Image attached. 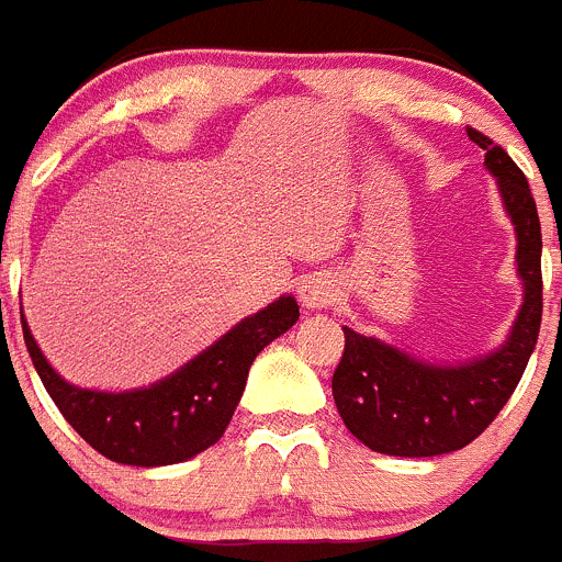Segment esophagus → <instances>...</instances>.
<instances>
[{
    "mask_svg": "<svg viewBox=\"0 0 562 562\" xmlns=\"http://www.w3.org/2000/svg\"><path fill=\"white\" fill-rule=\"evenodd\" d=\"M299 302L307 311H324L335 302V282L327 274H311L299 282Z\"/></svg>",
    "mask_w": 562,
    "mask_h": 562,
    "instance_id": "esophagus-1",
    "label": "esophagus"
}]
</instances>
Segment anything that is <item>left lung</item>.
I'll list each match as a JSON object with an SVG mask.
<instances>
[{"instance_id": "left-lung-1", "label": "left lung", "mask_w": 562, "mask_h": 562, "mask_svg": "<svg viewBox=\"0 0 562 562\" xmlns=\"http://www.w3.org/2000/svg\"><path fill=\"white\" fill-rule=\"evenodd\" d=\"M465 133L485 149V166L516 224L524 305L499 352L460 366L424 363L344 327V355L333 374L335 405L355 438L393 458H435L469 447L513 396L541 329V222L527 177L487 135L474 127Z\"/></svg>"}]
</instances>
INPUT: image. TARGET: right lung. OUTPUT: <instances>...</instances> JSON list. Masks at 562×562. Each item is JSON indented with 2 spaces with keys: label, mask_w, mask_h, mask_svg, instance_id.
<instances>
[{
  "label": "right lung",
  "mask_w": 562,
  "mask_h": 562,
  "mask_svg": "<svg viewBox=\"0 0 562 562\" xmlns=\"http://www.w3.org/2000/svg\"><path fill=\"white\" fill-rule=\"evenodd\" d=\"M296 318V299L280 296L266 311L244 318L180 371L127 393L68 385L46 363L24 316L21 329L46 393L80 438L108 460L149 469L182 463L222 438L246 387L249 366Z\"/></svg>",
  "instance_id": "1"
}]
</instances>
